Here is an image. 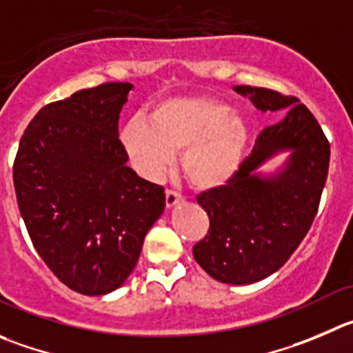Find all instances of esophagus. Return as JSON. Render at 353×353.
<instances>
[{
	"label": "esophagus",
	"instance_id": "obj_1",
	"mask_svg": "<svg viewBox=\"0 0 353 353\" xmlns=\"http://www.w3.org/2000/svg\"><path fill=\"white\" fill-rule=\"evenodd\" d=\"M182 201H183L182 194H179L173 189H166V208H173L174 204L182 203Z\"/></svg>",
	"mask_w": 353,
	"mask_h": 353
}]
</instances>
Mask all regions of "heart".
Segmentation results:
<instances>
[{
    "instance_id": "heart-1",
    "label": "heart",
    "mask_w": 353,
    "mask_h": 353,
    "mask_svg": "<svg viewBox=\"0 0 353 353\" xmlns=\"http://www.w3.org/2000/svg\"><path fill=\"white\" fill-rule=\"evenodd\" d=\"M121 142L133 168L147 180H159L171 168L174 152L185 179L197 190L229 185L243 168L251 128L227 102L208 95L163 99L149 117H132Z\"/></svg>"
}]
</instances>
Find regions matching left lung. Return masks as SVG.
Listing matches in <instances>:
<instances>
[{"instance_id": "1", "label": "left lung", "mask_w": 353, "mask_h": 353, "mask_svg": "<svg viewBox=\"0 0 353 353\" xmlns=\"http://www.w3.org/2000/svg\"><path fill=\"white\" fill-rule=\"evenodd\" d=\"M261 112L286 109L267 126L236 179L208 190L197 203L210 216L206 237L192 248L194 258L223 284H253L279 270L307 236L317 214L330 168V142L314 114L296 97L256 86H234ZM279 152L290 157L272 175L257 170Z\"/></svg>"}]
</instances>
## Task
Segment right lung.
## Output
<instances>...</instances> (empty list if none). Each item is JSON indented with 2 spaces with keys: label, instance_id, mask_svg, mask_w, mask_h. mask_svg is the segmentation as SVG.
<instances>
[{
  "label": "right lung",
  "instance_id": "1",
  "mask_svg": "<svg viewBox=\"0 0 353 353\" xmlns=\"http://www.w3.org/2000/svg\"><path fill=\"white\" fill-rule=\"evenodd\" d=\"M130 83H103L43 107L13 163L17 203L50 270L76 293L123 286L164 211V189L126 164L119 112Z\"/></svg>",
  "mask_w": 353,
  "mask_h": 353
}]
</instances>
